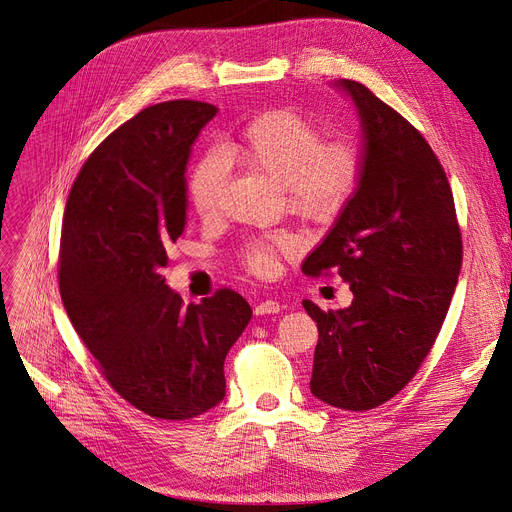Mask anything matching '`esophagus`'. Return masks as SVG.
I'll use <instances>...</instances> for the list:
<instances>
[{"label": "esophagus", "mask_w": 512, "mask_h": 512, "mask_svg": "<svg viewBox=\"0 0 512 512\" xmlns=\"http://www.w3.org/2000/svg\"><path fill=\"white\" fill-rule=\"evenodd\" d=\"M278 311H280V303L274 301V299H265V301L255 305L257 316H270V314H278Z\"/></svg>", "instance_id": "obj_1"}]
</instances>
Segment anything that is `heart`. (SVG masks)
I'll return each instance as SVG.
<instances>
[{
  "label": "heart",
  "instance_id": "heart-1",
  "mask_svg": "<svg viewBox=\"0 0 512 512\" xmlns=\"http://www.w3.org/2000/svg\"><path fill=\"white\" fill-rule=\"evenodd\" d=\"M226 161L263 173L282 184L286 203L305 219H335L358 192L366 157L351 138L324 140L320 125L299 110L265 108L244 121L219 148ZM228 167L217 154H207L188 175V198L201 217L221 209ZM288 234H272L244 244L242 261L257 276H268L278 255L295 253Z\"/></svg>",
  "mask_w": 512,
  "mask_h": 512
}]
</instances>
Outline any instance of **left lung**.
<instances>
[{
  "label": "left lung",
  "mask_w": 512,
  "mask_h": 512,
  "mask_svg": "<svg viewBox=\"0 0 512 512\" xmlns=\"http://www.w3.org/2000/svg\"><path fill=\"white\" fill-rule=\"evenodd\" d=\"M351 96L364 131V177L303 274L335 270L353 301L303 307L318 326L311 393L341 410H372L402 391L429 355L458 282L462 236L452 188L429 142L366 85Z\"/></svg>",
  "instance_id": "left-lung-1"
}]
</instances>
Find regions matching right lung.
<instances>
[{
  "instance_id": "obj_1",
  "label": "right lung",
  "mask_w": 512,
  "mask_h": 512,
  "mask_svg": "<svg viewBox=\"0 0 512 512\" xmlns=\"http://www.w3.org/2000/svg\"><path fill=\"white\" fill-rule=\"evenodd\" d=\"M217 113L198 100L144 108L90 154L62 217L60 297L125 402L188 420L226 395L224 362L253 311L232 288L184 305L161 276L186 226V165Z\"/></svg>"
}]
</instances>
